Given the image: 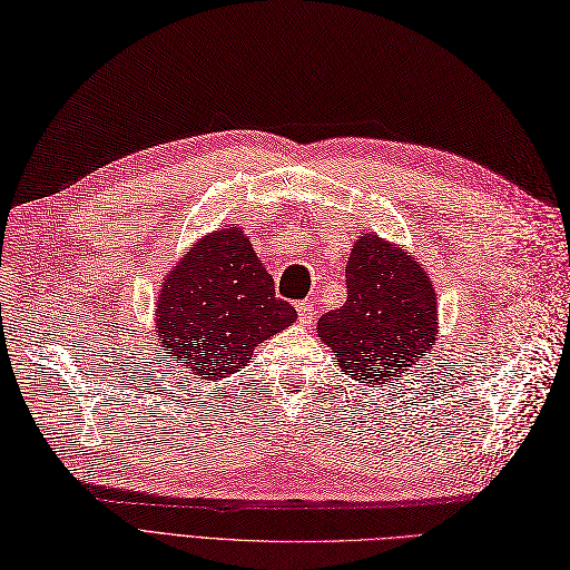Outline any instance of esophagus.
<instances>
[{
    "mask_svg": "<svg viewBox=\"0 0 570 570\" xmlns=\"http://www.w3.org/2000/svg\"><path fill=\"white\" fill-rule=\"evenodd\" d=\"M296 309H298V322L303 326H309L312 320H315V303H312V301L296 303Z\"/></svg>",
    "mask_w": 570,
    "mask_h": 570,
    "instance_id": "obj_1",
    "label": "esophagus"
}]
</instances>
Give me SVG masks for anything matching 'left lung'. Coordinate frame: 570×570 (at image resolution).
Segmentation results:
<instances>
[{"label": "left lung", "instance_id": "obj_1", "mask_svg": "<svg viewBox=\"0 0 570 570\" xmlns=\"http://www.w3.org/2000/svg\"><path fill=\"white\" fill-rule=\"evenodd\" d=\"M347 301L317 322L345 374L381 389L435 345L438 305L416 258L376 234L360 236L345 265Z\"/></svg>", "mask_w": 570, "mask_h": 570}]
</instances>
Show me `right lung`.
Returning <instances> with one entry per match:
<instances>
[{
	"mask_svg": "<svg viewBox=\"0 0 570 570\" xmlns=\"http://www.w3.org/2000/svg\"><path fill=\"white\" fill-rule=\"evenodd\" d=\"M274 296V279L238 227L217 229L189 248L163 279L156 336L181 366L213 381L244 370L253 347L296 322Z\"/></svg>",
	"mask_w": 570,
	"mask_h": 570,
	"instance_id": "1",
	"label": "right lung"
}]
</instances>
